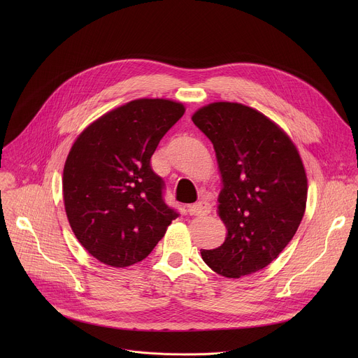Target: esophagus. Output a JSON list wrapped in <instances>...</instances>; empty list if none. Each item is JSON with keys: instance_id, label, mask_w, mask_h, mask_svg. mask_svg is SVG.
Instances as JSON below:
<instances>
[{"instance_id": "34e87169", "label": "esophagus", "mask_w": 358, "mask_h": 358, "mask_svg": "<svg viewBox=\"0 0 358 358\" xmlns=\"http://www.w3.org/2000/svg\"><path fill=\"white\" fill-rule=\"evenodd\" d=\"M211 203L208 201H199L196 203H192V206L188 207V213L191 215H207L211 213Z\"/></svg>"}]
</instances>
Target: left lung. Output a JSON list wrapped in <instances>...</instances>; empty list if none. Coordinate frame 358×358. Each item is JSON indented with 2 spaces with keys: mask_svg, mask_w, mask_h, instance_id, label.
<instances>
[{
  "mask_svg": "<svg viewBox=\"0 0 358 358\" xmlns=\"http://www.w3.org/2000/svg\"><path fill=\"white\" fill-rule=\"evenodd\" d=\"M194 124L215 150L222 177L218 214L228 234L201 249L214 272L241 278L266 268L294 236L306 210L308 177L289 136L261 112L215 101L196 110Z\"/></svg>",
  "mask_w": 358,
  "mask_h": 358,
  "instance_id": "8db88e82",
  "label": "left lung"
}]
</instances>
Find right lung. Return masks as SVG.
Listing matches in <instances>:
<instances>
[{
    "label": "right lung",
    "instance_id": "1",
    "mask_svg": "<svg viewBox=\"0 0 358 358\" xmlns=\"http://www.w3.org/2000/svg\"><path fill=\"white\" fill-rule=\"evenodd\" d=\"M184 112L169 99L131 100L73 143L62 178L65 211L78 241L101 264L143 261L180 215L164 202V181L150 160Z\"/></svg>",
    "mask_w": 358,
    "mask_h": 358
}]
</instances>
